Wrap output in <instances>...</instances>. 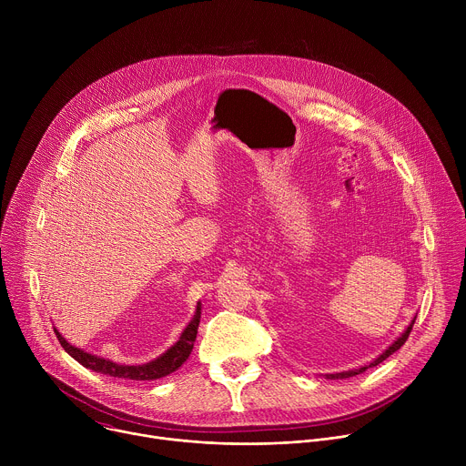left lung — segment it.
Instances as JSON below:
<instances>
[{
    "label": "left lung",
    "instance_id": "obj_1",
    "mask_svg": "<svg viewBox=\"0 0 466 466\" xmlns=\"http://www.w3.org/2000/svg\"><path fill=\"white\" fill-rule=\"evenodd\" d=\"M417 319V317H415ZM415 319L411 320V324L406 328V331L404 334L398 338L383 354H380L372 363H369V365H365V367H360V369H352V370H345V372H336V374H326V378L328 380H345V378H352V376H356V374H361V372H365L367 369H370V367H376V365H380L383 360H387L390 354H394L398 349H400L406 341H408V338H410V334H411V328H413V324H415Z\"/></svg>",
    "mask_w": 466,
    "mask_h": 466
}]
</instances>
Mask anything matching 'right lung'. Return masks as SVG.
<instances>
[{
	"mask_svg": "<svg viewBox=\"0 0 466 466\" xmlns=\"http://www.w3.org/2000/svg\"><path fill=\"white\" fill-rule=\"evenodd\" d=\"M198 322H201V302H197L195 313H193L191 320L187 322V326L184 328L178 341L173 347H169L162 356H158L157 360L144 363V365H119L116 361L88 354L83 349H77L66 341L56 328H53V329H55V336H56L58 343L62 345V349L68 352L76 361H79L83 367H86L94 372H101V374L114 376V378H125V380H158V378H164V376L175 372L189 358L193 341L197 338Z\"/></svg>",
	"mask_w": 466,
	"mask_h": 466,
	"instance_id": "right-lung-1",
	"label": "right lung"
}]
</instances>
